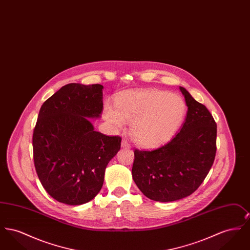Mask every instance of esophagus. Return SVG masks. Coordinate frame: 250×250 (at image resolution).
Here are the masks:
<instances>
[{
	"label": "esophagus",
	"instance_id": "1",
	"mask_svg": "<svg viewBox=\"0 0 250 250\" xmlns=\"http://www.w3.org/2000/svg\"><path fill=\"white\" fill-rule=\"evenodd\" d=\"M122 147L128 149V148H130L131 147L130 143H128L127 140H123V141H122Z\"/></svg>",
	"mask_w": 250,
	"mask_h": 250
}]
</instances>
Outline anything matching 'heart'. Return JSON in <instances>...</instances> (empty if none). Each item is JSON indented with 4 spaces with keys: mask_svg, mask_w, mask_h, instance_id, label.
<instances>
[{
    "mask_svg": "<svg viewBox=\"0 0 250 250\" xmlns=\"http://www.w3.org/2000/svg\"><path fill=\"white\" fill-rule=\"evenodd\" d=\"M187 113L185 100L167 91L148 89L125 92L104 107V116L116 129L131 123L136 143L143 147H155L168 142L178 131Z\"/></svg>",
    "mask_w": 250,
    "mask_h": 250,
    "instance_id": "obj_1",
    "label": "heart"
}]
</instances>
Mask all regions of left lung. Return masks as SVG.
Here are the masks:
<instances>
[{
    "label": "left lung",
    "mask_w": 250,
    "mask_h": 250,
    "mask_svg": "<svg viewBox=\"0 0 250 250\" xmlns=\"http://www.w3.org/2000/svg\"><path fill=\"white\" fill-rule=\"evenodd\" d=\"M188 107L178 134L151 151H134L132 177L143 194L155 202L178 201L199 188L213 166L216 124L207 107L180 87Z\"/></svg>",
    "instance_id": "obj_1"
}]
</instances>
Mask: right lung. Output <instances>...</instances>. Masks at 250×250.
<instances>
[{
    "label": "right lung",
    "instance_id": "obj_1",
    "mask_svg": "<svg viewBox=\"0 0 250 250\" xmlns=\"http://www.w3.org/2000/svg\"><path fill=\"white\" fill-rule=\"evenodd\" d=\"M102 89L100 84H66L39 110L33 134L36 173L59 202L81 205L93 200L121 148V137L94 130L88 120L102 111Z\"/></svg>",
    "mask_w": 250,
    "mask_h": 250
}]
</instances>
